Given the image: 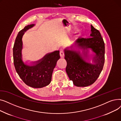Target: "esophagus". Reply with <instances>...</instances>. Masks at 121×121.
Here are the masks:
<instances>
[{"instance_id": "34e87169", "label": "esophagus", "mask_w": 121, "mask_h": 121, "mask_svg": "<svg viewBox=\"0 0 121 121\" xmlns=\"http://www.w3.org/2000/svg\"><path fill=\"white\" fill-rule=\"evenodd\" d=\"M60 56H61V58H64V53L62 50H60Z\"/></svg>"}]
</instances>
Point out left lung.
I'll return each instance as SVG.
<instances>
[{
  "label": "left lung",
  "mask_w": 121,
  "mask_h": 121,
  "mask_svg": "<svg viewBox=\"0 0 121 121\" xmlns=\"http://www.w3.org/2000/svg\"><path fill=\"white\" fill-rule=\"evenodd\" d=\"M89 37L78 38L64 49L67 62L66 73L69 79L78 87L93 84L104 65V43L99 31L91 24Z\"/></svg>",
  "instance_id": "8db88e82"
}]
</instances>
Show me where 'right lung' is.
Masks as SVG:
<instances>
[{
	"label": "right lung",
	"instance_id": "add662e5",
	"mask_svg": "<svg viewBox=\"0 0 121 121\" xmlns=\"http://www.w3.org/2000/svg\"><path fill=\"white\" fill-rule=\"evenodd\" d=\"M35 25H28L19 32L13 48V58L16 70L22 81L30 87L40 88L50 84L53 69L60 56L59 50H55L37 61L23 62L22 37L25 32Z\"/></svg>",
	"mask_w": 121,
	"mask_h": 121
}]
</instances>
